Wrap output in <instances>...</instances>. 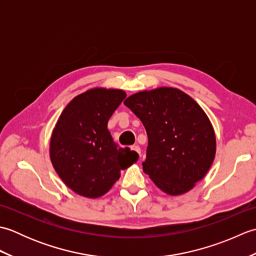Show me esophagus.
Listing matches in <instances>:
<instances>
[{
	"mask_svg": "<svg viewBox=\"0 0 256 256\" xmlns=\"http://www.w3.org/2000/svg\"><path fill=\"white\" fill-rule=\"evenodd\" d=\"M131 148H132L133 150L136 152L138 154H140V148L138 145H133V146H131Z\"/></svg>",
	"mask_w": 256,
	"mask_h": 256,
	"instance_id": "1",
	"label": "esophagus"
}]
</instances>
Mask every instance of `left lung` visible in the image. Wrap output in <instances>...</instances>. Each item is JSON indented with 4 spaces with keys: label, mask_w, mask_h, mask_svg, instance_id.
I'll list each match as a JSON object with an SVG mask.
<instances>
[{
    "label": "left lung",
    "mask_w": 256,
    "mask_h": 256,
    "mask_svg": "<svg viewBox=\"0 0 256 256\" xmlns=\"http://www.w3.org/2000/svg\"><path fill=\"white\" fill-rule=\"evenodd\" d=\"M124 104L148 133L144 172L168 194L189 192L216 155V135L202 108L184 92L166 86L138 92Z\"/></svg>",
    "instance_id": "obj_1"
}]
</instances>
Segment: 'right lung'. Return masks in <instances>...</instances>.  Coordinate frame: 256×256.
Segmentation results:
<instances>
[{
  "mask_svg": "<svg viewBox=\"0 0 256 256\" xmlns=\"http://www.w3.org/2000/svg\"><path fill=\"white\" fill-rule=\"evenodd\" d=\"M125 98L122 90L91 89L70 101L59 116L50 140V160L76 194L101 197L122 170L138 162L136 152L118 148L108 130V118Z\"/></svg>",
  "mask_w": 256,
  "mask_h": 256,
  "instance_id": "add662e5",
  "label": "right lung"
}]
</instances>
